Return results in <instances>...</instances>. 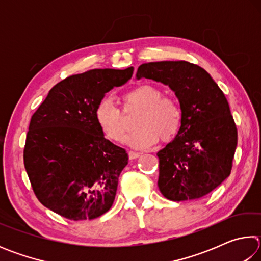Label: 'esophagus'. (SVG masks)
<instances>
[{
	"label": "esophagus",
	"mask_w": 261,
	"mask_h": 261,
	"mask_svg": "<svg viewBox=\"0 0 261 261\" xmlns=\"http://www.w3.org/2000/svg\"><path fill=\"white\" fill-rule=\"evenodd\" d=\"M129 159L130 160H134V159H137V158H139L140 156V153H138V152H134V151H129Z\"/></svg>",
	"instance_id": "34e87169"
}]
</instances>
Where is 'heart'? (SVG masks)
<instances>
[{"label": "heart", "mask_w": 261, "mask_h": 261, "mask_svg": "<svg viewBox=\"0 0 261 261\" xmlns=\"http://www.w3.org/2000/svg\"><path fill=\"white\" fill-rule=\"evenodd\" d=\"M123 110L141 108L137 115V129L127 136V143L135 148H147L160 139L169 143L178 135L183 122V108L173 94H165L154 84H140L125 92L122 98ZM120 106L106 96L95 107L94 116L100 130L109 140L121 143L127 130L125 115Z\"/></svg>", "instance_id": "heart-1"}]
</instances>
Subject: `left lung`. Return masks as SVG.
<instances>
[{"label": "left lung", "mask_w": 261, "mask_h": 261, "mask_svg": "<svg viewBox=\"0 0 261 261\" xmlns=\"http://www.w3.org/2000/svg\"><path fill=\"white\" fill-rule=\"evenodd\" d=\"M143 77L169 86L183 108L178 135L156 154L159 189L174 201L206 196L230 175L237 146L226 96L206 70L187 61L141 64L137 78Z\"/></svg>", "instance_id": "1"}]
</instances>
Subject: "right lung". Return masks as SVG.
I'll list each match as a JSON object with an SVG mask.
<instances>
[{"label":"right lung","instance_id":"right-lung-1","mask_svg":"<svg viewBox=\"0 0 261 261\" xmlns=\"http://www.w3.org/2000/svg\"><path fill=\"white\" fill-rule=\"evenodd\" d=\"M132 74V67L73 74L57 83L31 117L24 166L35 197L56 214L92 220L113 206L129 156L105 138L94 112Z\"/></svg>","mask_w":261,"mask_h":261}]
</instances>
